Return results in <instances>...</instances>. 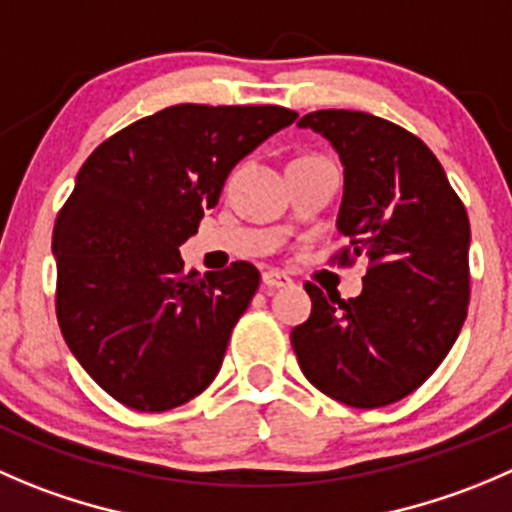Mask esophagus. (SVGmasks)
<instances>
[{
	"mask_svg": "<svg viewBox=\"0 0 512 512\" xmlns=\"http://www.w3.org/2000/svg\"><path fill=\"white\" fill-rule=\"evenodd\" d=\"M262 285L270 287V290H275V287H290L292 280L285 275V272L267 270V272H262Z\"/></svg>",
	"mask_w": 512,
	"mask_h": 512,
	"instance_id": "1",
	"label": "esophagus"
}]
</instances>
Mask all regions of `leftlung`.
<instances>
[{"mask_svg":"<svg viewBox=\"0 0 512 512\" xmlns=\"http://www.w3.org/2000/svg\"><path fill=\"white\" fill-rule=\"evenodd\" d=\"M345 167L337 230L365 257L350 300L307 282L312 312L292 330L300 370L327 398L372 410L398 403L435 370L468 315L470 222L443 165L420 137L388 119L320 109L300 119Z\"/></svg>","mask_w":512,"mask_h":512,"instance_id":"left-lung-1","label":"left lung"}]
</instances>
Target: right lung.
<instances>
[{
  "label": "right lung",
  "mask_w": 512,
  "mask_h": 512,
  "mask_svg": "<svg viewBox=\"0 0 512 512\" xmlns=\"http://www.w3.org/2000/svg\"><path fill=\"white\" fill-rule=\"evenodd\" d=\"M297 112L175 104L104 140L54 222L57 320L79 365L142 413L185 405L215 380L260 287L250 262L185 272L180 245L232 167Z\"/></svg>",
  "instance_id": "add662e5"
}]
</instances>
